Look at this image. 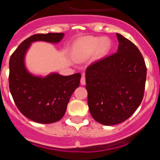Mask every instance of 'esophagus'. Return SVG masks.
Wrapping results in <instances>:
<instances>
[{
	"label": "esophagus",
	"instance_id": "esophagus-1",
	"mask_svg": "<svg viewBox=\"0 0 160 160\" xmlns=\"http://www.w3.org/2000/svg\"><path fill=\"white\" fill-rule=\"evenodd\" d=\"M85 84H86V78H85V75L83 74L81 78V85L84 86Z\"/></svg>",
	"mask_w": 160,
	"mask_h": 160
}]
</instances>
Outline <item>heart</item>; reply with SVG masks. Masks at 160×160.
Masks as SVG:
<instances>
[{
	"label": "heart",
	"instance_id": "1",
	"mask_svg": "<svg viewBox=\"0 0 160 160\" xmlns=\"http://www.w3.org/2000/svg\"><path fill=\"white\" fill-rule=\"evenodd\" d=\"M111 48V42L107 38L85 37L76 41L72 46L71 53L77 61H84L94 53L98 58L104 57Z\"/></svg>",
	"mask_w": 160,
	"mask_h": 160
}]
</instances>
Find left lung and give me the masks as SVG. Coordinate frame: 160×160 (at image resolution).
<instances>
[{"label": "left lung", "mask_w": 160, "mask_h": 160, "mask_svg": "<svg viewBox=\"0 0 160 160\" xmlns=\"http://www.w3.org/2000/svg\"><path fill=\"white\" fill-rule=\"evenodd\" d=\"M116 53L98 61L86 70L90 113L106 126L122 122L131 117L142 100L147 67L138 48L116 33Z\"/></svg>", "instance_id": "left-lung-1"}]
</instances>
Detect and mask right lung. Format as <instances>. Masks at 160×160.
<instances>
[{
  "instance_id": "add662e5",
  "label": "right lung",
  "mask_w": 160,
  "mask_h": 160,
  "mask_svg": "<svg viewBox=\"0 0 160 160\" xmlns=\"http://www.w3.org/2000/svg\"><path fill=\"white\" fill-rule=\"evenodd\" d=\"M64 35H32L20 44L9 59L8 82L14 102L23 115L36 122L52 123L64 116L72 94L79 87L81 73L63 76L53 72L46 76L36 75L28 70L25 56L33 42L58 44Z\"/></svg>"
}]
</instances>
